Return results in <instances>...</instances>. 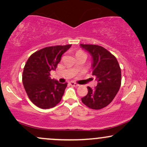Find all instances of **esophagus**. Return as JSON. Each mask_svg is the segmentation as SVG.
I'll list each match as a JSON object with an SVG mask.
<instances>
[{
  "mask_svg": "<svg viewBox=\"0 0 147 147\" xmlns=\"http://www.w3.org/2000/svg\"><path fill=\"white\" fill-rule=\"evenodd\" d=\"M69 84L71 86H74V87H78V86H79V84H76V83H75V82H69Z\"/></svg>",
  "mask_w": 147,
  "mask_h": 147,
  "instance_id": "1",
  "label": "esophagus"
}]
</instances>
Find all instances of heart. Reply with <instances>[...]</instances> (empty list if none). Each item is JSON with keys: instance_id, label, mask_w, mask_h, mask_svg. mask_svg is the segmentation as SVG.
I'll use <instances>...</instances> for the list:
<instances>
[{"instance_id": "1", "label": "heart", "mask_w": 147, "mask_h": 147, "mask_svg": "<svg viewBox=\"0 0 147 147\" xmlns=\"http://www.w3.org/2000/svg\"><path fill=\"white\" fill-rule=\"evenodd\" d=\"M80 52H82V51H78V53H80Z\"/></svg>"}]
</instances>
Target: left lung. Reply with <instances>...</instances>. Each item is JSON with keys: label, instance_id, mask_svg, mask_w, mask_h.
<instances>
[{"label": "left lung", "instance_id": "obj_1", "mask_svg": "<svg viewBox=\"0 0 147 147\" xmlns=\"http://www.w3.org/2000/svg\"><path fill=\"white\" fill-rule=\"evenodd\" d=\"M80 45L91 55L92 76L98 82L94 90L88 86V93L82 101L92 109H101L117 94L121 85V69L116 58L105 48L96 45Z\"/></svg>", "mask_w": 147, "mask_h": 147}]
</instances>
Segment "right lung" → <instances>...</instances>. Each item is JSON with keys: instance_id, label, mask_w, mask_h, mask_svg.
Returning <instances> with one entry per match:
<instances>
[{"instance_id": "obj_1", "label": "right lung", "mask_w": 147, "mask_h": 147, "mask_svg": "<svg viewBox=\"0 0 147 147\" xmlns=\"http://www.w3.org/2000/svg\"><path fill=\"white\" fill-rule=\"evenodd\" d=\"M71 45L45 47L30 56L24 67L23 84L28 97L42 109L55 106L61 101L67 83L52 80L50 71L55 70L61 56Z\"/></svg>"}]
</instances>
